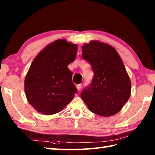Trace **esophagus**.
Segmentation results:
<instances>
[{
	"label": "esophagus",
	"mask_w": 155,
	"mask_h": 155,
	"mask_svg": "<svg viewBox=\"0 0 155 155\" xmlns=\"http://www.w3.org/2000/svg\"><path fill=\"white\" fill-rule=\"evenodd\" d=\"M76 87H77V90L78 91H80L81 90V84H78V85H76Z\"/></svg>",
	"instance_id": "34e87169"
}]
</instances>
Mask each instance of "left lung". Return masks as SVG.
Returning <instances> with one entry per match:
<instances>
[{"instance_id":"1","label":"left lung","mask_w":155,"mask_h":155,"mask_svg":"<svg viewBox=\"0 0 155 155\" xmlns=\"http://www.w3.org/2000/svg\"><path fill=\"white\" fill-rule=\"evenodd\" d=\"M94 77L81 94L89 109L101 116L119 112L130 96V80L118 53L109 44L92 41L82 46Z\"/></svg>"}]
</instances>
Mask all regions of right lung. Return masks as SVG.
Instances as JSON below:
<instances>
[{"label":"right lung","mask_w":155,"mask_h":155,"mask_svg":"<svg viewBox=\"0 0 155 155\" xmlns=\"http://www.w3.org/2000/svg\"><path fill=\"white\" fill-rule=\"evenodd\" d=\"M77 46L59 40L44 48L34 59L25 78L28 103L38 112L61 111L74 98L77 89L68 64L74 61Z\"/></svg>","instance_id":"add662e5"}]
</instances>
